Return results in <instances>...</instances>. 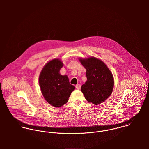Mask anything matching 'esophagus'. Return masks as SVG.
Here are the masks:
<instances>
[{
  "label": "esophagus",
  "instance_id": "1",
  "mask_svg": "<svg viewBox=\"0 0 149 149\" xmlns=\"http://www.w3.org/2000/svg\"><path fill=\"white\" fill-rule=\"evenodd\" d=\"M76 88L77 89H80L81 88V85L80 84H77V85H76Z\"/></svg>",
  "mask_w": 149,
  "mask_h": 149
}]
</instances>
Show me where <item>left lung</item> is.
<instances>
[{
  "label": "left lung",
  "instance_id": "8db88e82",
  "mask_svg": "<svg viewBox=\"0 0 149 149\" xmlns=\"http://www.w3.org/2000/svg\"><path fill=\"white\" fill-rule=\"evenodd\" d=\"M80 61L86 70L87 81L81 88L86 100L95 105L104 102L113 90L112 73L106 64L95 57L80 59Z\"/></svg>",
  "mask_w": 149,
  "mask_h": 149
}]
</instances>
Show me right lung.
Masks as SVG:
<instances>
[{
  "mask_svg": "<svg viewBox=\"0 0 149 149\" xmlns=\"http://www.w3.org/2000/svg\"><path fill=\"white\" fill-rule=\"evenodd\" d=\"M63 64L54 59L45 65L39 77V83L45 100L55 107L63 106L68 101L75 86L70 84L66 75L60 74Z\"/></svg>",
  "mask_w": 149,
  "mask_h": 149,
  "instance_id": "1",
  "label": "right lung"
}]
</instances>
